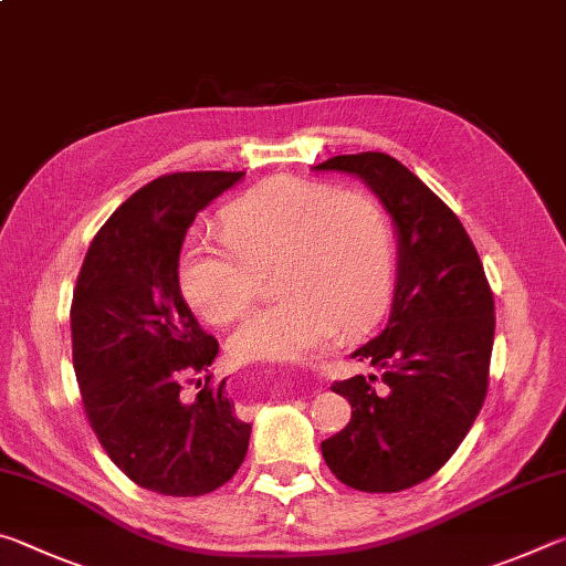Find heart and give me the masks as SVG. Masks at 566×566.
<instances>
[{
  "mask_svg": "<svg viewBox=\"0 0 566 566\" xmlns=\"http://www.w3.org/2000/svg\"><path fill=\"white\" fill-rule=\"evenodd\" d=\"M222 242L189 244L177 262L187 304L212 324L252 310L272 272V306L232 337L239 361L290 364L385 314L397 270L395 227L377 197L327 181L272 177L217 214Z\"/></svg>",
  "mask_w": 566,
  "mask_h": 566,
  "instance_id": "heart-1",
  "label": "heart"
}]
</instances>
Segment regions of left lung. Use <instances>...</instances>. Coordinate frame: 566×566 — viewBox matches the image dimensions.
Listing matches in <instances>:
<instances>
[{
	"mask_svg": "<svg viewBox=\"0 0 566 566\" xmlns=\"http://www.w3.org/2000/svg\"><path fill=\"white\" fill-rule=\"evenodd\" d=\"M361 177L397 224L399 272L387 329L352 354L371 375L334 381L349 424L322 442L332 474L359 492H401L457 452L490 389L494 296L457 214L385 151L317 165Z\"/></svg>",
	"mask_w": 566,
	"mask_h": 566,
	"instance_id": "8db88e82",
	"label": "left lung"
}]
</instances>
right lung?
Segmentation results:
<instances>
[{
	"label": "right lung",
	"mask_w": 566,
	"mask_h": 566,
	"mask_svg": "<svg viewBox=\"0 0 566 566\" xmlns=\"http://www.w3.org/2000/svg\"><path fill=\"white\" fill-rule=\"evenodd\" d=\"M244 171H175L124 202L94 234L72 296V361L84 417L134 484L169 496L219 490L242 467L252 424L209 364L219 342L177 284L189 224ZM208 379L195 400L184 385ZM199 385V381H197Z\"/></svg>",
	"instance_id": "right-lung-1"
}]
</instances>
